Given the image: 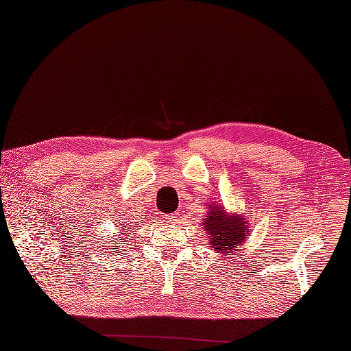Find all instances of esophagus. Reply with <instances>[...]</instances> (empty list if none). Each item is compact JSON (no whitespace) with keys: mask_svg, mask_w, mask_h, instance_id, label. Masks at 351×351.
<instances>
[{"mask_svg":"<svg viewBox=\"0 0 351 351\" xmlns=\"http://www.w3.org/2000/svg\"><path fill=\"white\" fill-rule=\"evenodd\" d=\"M178 220V213H173V214H169L167 215V221L169 223H176Z\"/></svg>","mask_w":351,"mask_h":351,"instance_id":"esophagus-1","label":"esophagus"}]
</instances>
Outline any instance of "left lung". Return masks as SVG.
I'll use <instances>...</instances> for the list:
<instances>
[{
	"label": "left lung",
	"mask_w": 351,
	"mask_h": 351,
	"mask_svg": "<svg viewBox=\"0 0 351 351\" xmlns=\"http://www.w3.org/2000/svg\"><path fill=\"white\" fill-rule=\"evenodd\" d=\"M202 221L210 238L208 247L220 255H234L252 234L249 221L240 213H228L225 206L217 202H211V205L208 202V213Z\"/></svg>",
	"instance_id": "left-lung-1"
}]
</instances>
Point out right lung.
<instances>
[{"label": "right lung", "instance_id": "1", "mask_svg": "<svg viewBox=\"0 0 351 351\" xmlns=\"http://www.w3.org/2000/svg\"><path fill=\"white\" fill-rule=\"evenodd\" d=\"M122 225H123V229H125V228H126V223H123V221H122ZM128 229H131V226H130ZM117 234L121 235V232H117ZM128 241H130V238H128V237H125L122 241H121V240H114V238H111L110 241H104V243H102V249H106V252H104V253H107L108 250L114 249V247H116V249H119V250H116L117 253H121V252L123 250V245H125L126 243H128Z\"/></svg>", "mask_w": 351, "mask_h": 351}]
</instances>
